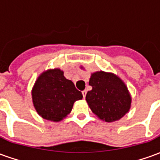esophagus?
Returning a JSON list of instances; mask_svg holds the SVG:
<instances>
[{
	"label": "esophagus",
	"mask_w": 160,
	"mask_h": 160,
	"mask_svg": "<svg viewBox=\"0 0 160 160\" xmlns=\"http://www.w3.org/2000/svg\"><path fill=\"white\" fill-rule=\"evenodd\" d=\"M87 91L86 90H84V91H82V95H83V97L84 98H86V95H87Z\"/></svg>",
	"instance_id": "obj_1"
}]
</instances>
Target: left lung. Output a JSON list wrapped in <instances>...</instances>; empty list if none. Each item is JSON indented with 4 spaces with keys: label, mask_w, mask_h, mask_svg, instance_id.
<instances>
[{
    "label": "left lung",
    "mask_w": 160,
    "mask_h": 160,
    "mask_svg": "<svg viewBox=\"0 0 160 160\" xmlns=\"http://www.w3.org/2000/svg\"><path fill=\"white\" fill-rule=\"evenodd\" d=\"M81 69H84L82 66ZM86 100L89 107L100 120L113 122L120 120L131 107L130 92L120 77L113 73L97 71L91 73Z\"/></svg>",
    "instance_id": "obj_1"
}]
</instances>
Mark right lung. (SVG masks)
Instances as JSON below:
<instances>
[{
    "mask_svg": "<svg viewBox=\"0 0 160 160\" xmlns=\"http://www.w3.org/2000/svg\"><path fill=\"white\" fill-rule=\"evenodd\" d=\"M33 106L41 118L54 122L68 117L73 104L82 99V93L64 76L60 68L42 72L32 89Z\"/></svg>",
    "mask_w": 160,
    "mask_h": 160,
    "instance_id": "add662e5",
    "label": "right lung"
}]
</instances>
